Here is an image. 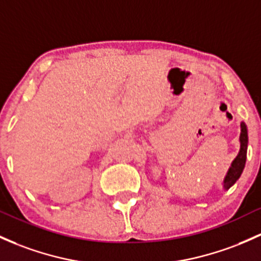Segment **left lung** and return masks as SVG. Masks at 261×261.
Masks as SVG:
<instances>
[{
  "label": "left lung",
  "mask_w": 261,
  "mask_h": 261,
  "mask_svg": "<svg viewBox=\"0 0 261 261\" xmlns=\"http://www.w3.org/2000/svg\"><path fill=\"white\" fill-rule=\"evenodd\" d=\"M240 128H242V132H240V150L238 153L237 158L232 161L230 168H229L228 173H226L225 178H224L223 187L225 190H228L231 186H234L235 181L242 175L244 167H245L246 150H248V129H246V125L244 122H242V124H240Z\"/></svg>",
  "instance_id": "obj_1"
}]
</instances>
